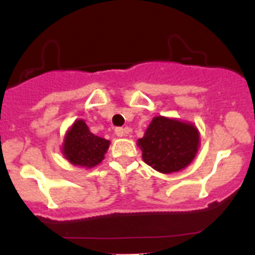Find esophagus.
Instances as JSON below:
<instances>
[{
	"instance_id": "esophagus-1",
	"label": "esophagus",
	"mask_w": 255,
	"mask_h": 255,
	"mask_svg": "<svg viewBox=\"0 0 255 255\" xmlns=\"http://www.w3.org/2000/svg\"><path fill=\"white\" fill-rule=\"evenodd\" d=\"M115 133H116V135H117V137H123V135L127 133V130L123 129V128H121V127H118V128H116V129H115Z\"/></svg>"
}]
</instances>
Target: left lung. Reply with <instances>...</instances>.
Segmentation results:
<instances>
[{
	"label": "left lung",
	"mask_w": 255,
	"mask_h": 255,
	"mask_svg": "<svg viewBox=\"0 0 255 255\" xmlns=\"http://www.w3.org/2000/svg\"><path fill=\"white\" fill-rule=\"evenodd\" d=\"M144 163L154 170L171 174L186 168L196 155L200 133L192 123L158 116L138 139Z\"/></svg>",
	"instance_id": "obj_1"
}]
</instances>
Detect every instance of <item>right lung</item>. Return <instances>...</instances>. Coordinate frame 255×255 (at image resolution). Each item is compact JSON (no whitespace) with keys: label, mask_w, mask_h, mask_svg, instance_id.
<instances>
[{"label":"right lung","mask_w":255,"mask_h":255,"mask_svg":"<svg viewBox=\"0 0 255 255\" xmlns=\"http://www.w3.org/2000/svg\"><path fill=\"white\" fill-rule=\"evenodd\" d=\"M110 140L90 132L84 120H76L64 138L63 155L73 165L94 168L105 158Z\"/></svg>","instance_id":"add662e5"}]
</instances>
